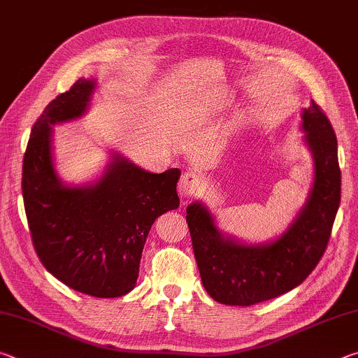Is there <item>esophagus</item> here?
Wrapping results in <instances>:
<instances>
[{"label":"esophagus","instance_id":"34e87169","mask_svg":"<svg viewBox=\"0 0 358 358\" xmlns=\"http://www.w3.org/2000/svg\"><path fill=\"white\" fill-rule=\"evenodd\" d=\"M203 189V180L194 172H185L180 178L178 194L181 197H196Z\"/></svg>","mask_w":358,"mask_h":358}]
</instances>
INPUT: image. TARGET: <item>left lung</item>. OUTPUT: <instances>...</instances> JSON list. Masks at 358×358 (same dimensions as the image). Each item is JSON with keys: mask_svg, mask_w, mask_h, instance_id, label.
<instances>
[{"mask_svg": "<svg viewBox=\"0 0 358 358\" xmlns=\"http://www.w3.org/2000/svg\"><path fill=\"white\" fill-rule=\"evenodd\" d=\"M301 118L316 175L310 199L280 238L260 246L241 245L222 237L202 203L186 208L203 287L224 305L251 306L289 292L310 276L329 245L341 201L338 142L330 120L314 101Z\"/></svg>", "mask_w": 358, "mask_h": 358, "instance_id": "obj_1", "label": "left lung"}]
</instances>
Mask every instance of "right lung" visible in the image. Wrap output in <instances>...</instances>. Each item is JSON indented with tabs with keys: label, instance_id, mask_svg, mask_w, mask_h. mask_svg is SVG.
I'll return each mask as SVG.
<instances>
[{
	"label": "right lung",
	"instance_id": "1",
	"mask_svg": "<svg viewBox=\"0 0 358 358\" xmlns=\"http://www.w3.org/2000/svg\"><path fill=\"white\" fill-rule=\"evenodd\" d=\"M93 90L94 82L78 78L36 120L23 156L22 192L42 265L77 292L115 299L134 289L156 217L178 208L181 172H145L115 155L96 185L63 186L53 167L50 126L82 117Z\"/></svg>",
	"mask_w": 358,
	"mask_h": 358
}]
</instances>
